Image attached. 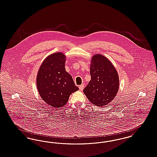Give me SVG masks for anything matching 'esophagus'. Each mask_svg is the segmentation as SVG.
Returning <instances> with one entry per match:
<instances>
[{"label":"esophagus","instance_id":"esophagus-1","mask_svg":"<svg viewBox=\"0 0 157 157\" xmlns=\"http://www.w3.org/2000/svg\"><path fill=\"white\" fill-rule=\"evenodd\" d=\"M83 88H84V85H82L79 86V90L80 91L83 90Z\"/></svg>","mask_w":157,"mask_h":157}]
</instances>
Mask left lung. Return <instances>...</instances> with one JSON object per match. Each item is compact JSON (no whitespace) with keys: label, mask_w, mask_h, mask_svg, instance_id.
I'll list each match as a JSON object with an SVG mask.
<instances>
[{"label":"left lung","mask_w":157,"mask_h":157,"mask_svg":"<svg viewBox=\"0 0 157 157\" xmlns=\"http://www.w3.org/2000/svg\"><path fill=\"white\" fill-rule=\"evenodd\" d=\"M91 80L83 93L92 104L98 106L106 105L114 99L119 88V75L109 60L95 54L91 60Z\"/></svg>","instance_id":"1"}]
</instances>
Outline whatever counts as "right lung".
Returning a JSON list of instances; mask_svg holds the SVG:
<instances>
[{"instance_id": "add662e5", "label": "right lung", "mask_w": 157, "mask_h": 157, "mask_svg": "<svg viewBox=\"0 0 157 157\" xmlns=\"http://www.w3.org/2000/svg\"><path fill=\"white\" fill-rule=\"evenodd\" d=\"M66 59L60 52L51 54L43 61L37 75L40 97L47 104L56 108L66 104L70 95L79 90L71 75L66 71Z\"/></svg>"}]
</instances>
